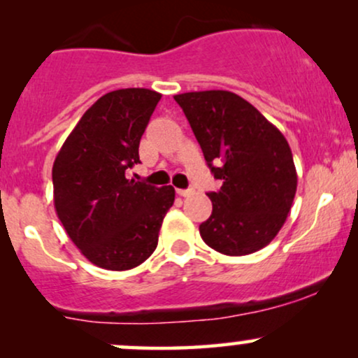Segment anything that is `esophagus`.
<instances>
[{
    "label": "esophagus",
    "mask_w": 358,
    "mask_h": 358,
    "mask_svg": "<svg viewBox=\"0 0 358 358\" xmlns=\"http://www.w3.org/2000/svg\"><path fill=\"white\" fill-rule=\"evenodd\" d=\"M176 193H178L180 196H192V195H193V190H192V188H188V190H183V188H178V190H176Z\"/></svg>",
    "instance_id": "34e87169"
}]
</instances>
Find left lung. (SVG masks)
Returning a JSON list of instances; mask_svg holds the SVG:
<instances>
[{
  "instance_id": "1",
  "label": "left lung",
  "mask_w": 358,
  "mask_h": 358,
  "mask_svg": "<svg viewBox=\"0 0 358 358\" xmlns=\"http://www.w3.org/2000/svg\"><path fill=\"white\" fill-rule=\"evenodd\" d=\"M202 148L219 192L208 193L212 215L200 224L208 248L248 256L266 248L285 225L298 175L286 138L259 110L229 90L175 96Z\"/></svg>"
}]
</instances>
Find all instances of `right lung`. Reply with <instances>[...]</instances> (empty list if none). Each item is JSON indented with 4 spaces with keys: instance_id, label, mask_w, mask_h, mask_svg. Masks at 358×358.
Masks as SVG:
<instances>
[{
    "instance_id": "1",
    "label": "right lung",
    "mask_w": 358,
    "mask_h": 358,
    "mask_svg": "<svg viewBox=\"0 0 358 358\" xmlns=\"http://www.w3.org/2000/svg\"><path fill=\"white\" fill-rule=\"evenodd\" d=\"M162 94L108 92L85 110L52 168L53 205L73 244L102 269L143 264L158 245L175 188L126 178L139 163V141Z\"/></svg>"
}]
</instances>
